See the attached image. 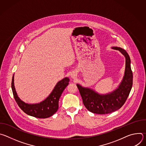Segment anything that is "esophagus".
I'll list each match as a JSON object with an SVG mask.
<instances>
[{
  "label": "esophagus",
  "mask_w": 146,
  "mask_h": 146,
  "mask_svg": "<svg viewBox=\"0 0 146 146\" xmlns=\"http://www.w3.org/2000/svg\"><path fill=\"white\" fill-rule=\"evenodd\" d=\"M77 75L76 73H75V72H73L71 74V78L73 79H76L77 78Z\"/></svg>",
  "instance_id": "1"
}]
</instances>
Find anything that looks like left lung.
<instances>
[{
	"mask_svg": "<svg viewBox=\"0 0 146 146\" xmlns=\"http://www.w3.org/2000/svg\"><path fill=\"white\" fill-rule=\"evenodd\" d=\"M111 48L118 50L125 58L124 76L118 88L108 94H100L93 89L77 84L83 104L88 110L93 113L105 114L119 109L127 100L132 87L133 74L128 54L120 47H112Z\"/></svg>",
	"mask_w": 146,
	"mask_h": 146,
	"instance_id": "left-lung-1",
	"label": "left lung"
}]
</instances>
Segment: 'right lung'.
Wrapping results in <instances>:
<instances>
[{
    "label": "right lung",
    "instance_id": "obj_1",
    "mask_svg": "<svg viewBox=\"0 0 146 146\" xmlns=\"http://www.w3.org/2000/svg\"><path fill=\"white\" fill-rule=\"evenodd\" d=\"M14 75L11 82L14 98L18 106L24 113L36 118H46L51 117L57 111L59 107V99L64 90L69 84L70 80L68 77H65L58 82L51 93L45 100L38 103L29 104L25 103L17 95L14 87Z\"/></svg>",
    "mask_w": 146,
    "mask_h": 146
}]
</instances>
